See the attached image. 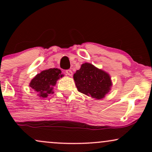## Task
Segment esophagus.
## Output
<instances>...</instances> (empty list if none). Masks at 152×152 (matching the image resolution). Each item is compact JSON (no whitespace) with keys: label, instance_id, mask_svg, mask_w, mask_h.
<instances>
[{"label":"esophagus","instance_id":"34e87169","mask_svg":"<svg viewBox=\"0 0 152 152\" xmlns=\"http://www.w3.org/2000/svg\"><path fill=\"white\" fill-rule=\"evenodd\" d=\"M66 74L68 75V76H73V72H72V71H71V70H66Z\"/></svg>","mask_w":152,"mask_h":152}]
</instances>
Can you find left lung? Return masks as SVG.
<instances>
[{
  "mask_svg": "<svg viewBox=\"0 0 152 152\" xmlns=\"http://www.w3.org/2000/svg\"><path fill=\"white\" fill-rule=\"evenodd\" d=\"M78 91L96 99L104 98L112 86L110 75L89 63H84L74 74Z\"/></svg>",
  "mask_w": 152,
  "mask_h": 152,
  "instance_id": "1",
  "label": "left lung"
}]
</instances>
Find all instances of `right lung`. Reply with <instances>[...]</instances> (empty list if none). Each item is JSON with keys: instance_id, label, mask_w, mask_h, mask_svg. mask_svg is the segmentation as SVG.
<instances>
[{"instance_id": "1", "label": "right lung", "mask_w": 152, "mask_h": 152, "mask_svg": "<svg viewBox=\"0 0 152 152\" xmlns=\"http://www.w3.org/2000/svg\"><path fill=\"white\" fill-rule=\"evenodd\" d=\"M63 76L64 74H61V71L58 69L43 70L31 80L29 86L37 93L40 98H46L49 94H53V86Z\"/></svg>"}]
</instances>
